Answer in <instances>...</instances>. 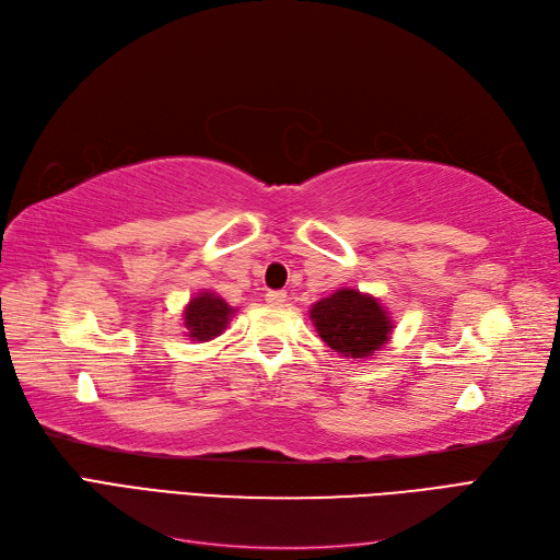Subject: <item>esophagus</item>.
I'll use <instances>...</instances> for the list:
<instances>
[{"mask_svg": "<svg viewBox=\"0 0 560 560\" xmlns=\"http://www.w3.org/2000/svg\"><path fill=\"white\" fill-rule=\"evenodd\" d=\"M266 301L270 303V306H282V303L287 301V292L284 290H273L266 294Z\"/></svg>", "mask_w": 560, "mask_h": 560, "instance_id": "1", "label": "esophagus"}]
</instances>
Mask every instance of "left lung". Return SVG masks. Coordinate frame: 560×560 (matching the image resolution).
<instances>
[{"label":"left lung","mask_w":560,"mask_h":560,"mask_svg":"<svg viewBox=\"0 0 560 560\" xmlns=\"http://www.w3.org/2000/svg\"><path fill=\"white\" fill-rule=\"evenodd\" d=\"M311 319L322 341L350 360H364L381 350L393 331V319L378 299L358 290H338L319 299L311 308Z\"/></svg>","instance_id":"left-lung-1"}]
</instances>
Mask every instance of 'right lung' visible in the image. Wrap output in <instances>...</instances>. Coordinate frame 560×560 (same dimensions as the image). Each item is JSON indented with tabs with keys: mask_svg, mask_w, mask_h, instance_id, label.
Here are the masks:
<instances>
[{
	"mask_svg": "<svg viewBox=\"0 0 560 560\" xmlns=\"http://www.w3.org/2000/svg\"><path fill=\"white\" fill-rule=\"evenodd\" d=\"M233 315V308L229 303L212 292H200L189 301V306L184 311V327L189 329L194 341H210V338L219 336L229 325V317Z\"/></svg>",
	"mask_w": 560,
	"mask_h": 560,
	"instance_id": "1",
	"label": "right lung"
}]
</instances>
